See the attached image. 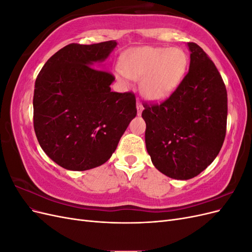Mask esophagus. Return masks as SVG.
<instances>
[{"label":"esophagus","instance_id":"1","mask_svg":"<svg viewBox=\"0 0 252 252\" xmlns=\"http://www.w3.org/2000/svg\"><path fill=\"white\" fill-rule=\"evenodd\" d=\"M136 110H138V116H141V113H142V111L144 110V107H143V105L138 101L136 102Z\"/></svg>","mask_w":252,"mask_h":252}]
</instances>
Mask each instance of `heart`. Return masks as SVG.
Masks as SVG:
<instances>
[{"label":"heart","mask_w":252,"mask_h":252,"mask_svg":"<svg viewBox=\"0 0 252 252\" xmlns=\"http://www.w3.org/2000/svg\"><path fill=\"white\" fill-rule=\"evenodd\" d=\"M188 57L177 47L144 46L128 50L120 60L117 78L141 80L142 95L151 102H159L170 96L184 79Z\"/></svg>","instance_id":"1"}]
</instances>
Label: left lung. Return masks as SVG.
I'll return each instance as SVG.
<instances>
[{
    "instance_id": "1",
    "label": "left lung",
    "mask_w": 252,
    "mask_h": 252,
    "mask_svg": "<svg viewBox=\"0 0 252 252\" xmlns=\"http://www.w3.org/2000/svg\"><path fill=\"white\" fill-rule=\"evenodd\" d=\"M190 65L179 87L158 105H145V143L151 162L175 180L196 177L222 148L227 91L216 65L195 43H187Z\"/></svg>"
}]
</instances>
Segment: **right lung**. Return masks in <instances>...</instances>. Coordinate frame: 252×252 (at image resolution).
<instances>
[{
    "label": "right lung",
    "instance_id": "right-lung-1",
    "mask_svg": "<svg viewBox=\"0 0 252 252\" xmlns=\"http://www.w3.org/2000/svg\"><path fill=\"white\" fill-rule=\"evenodd\" d=\"M117 45H67L45 63L35 80L36 139L45 154L67 170L84 171L107 162L136 116L134 94L113 93V75L97 69Z\"/></svg>",
    "mask_w": 252,
    "mask_h": 252
}]
</instances>
